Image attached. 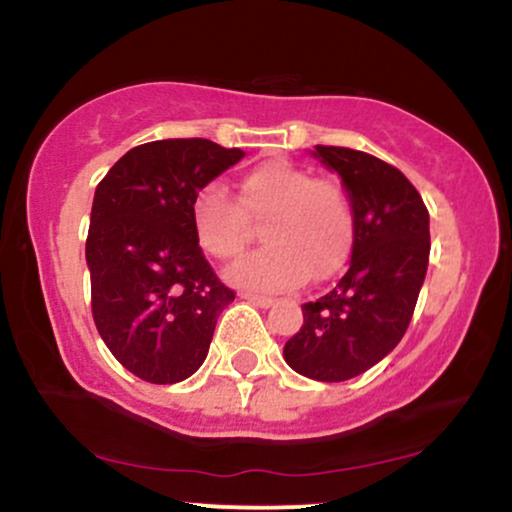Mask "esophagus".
I'll return each instance as SVG.
<instances>
[{"mask_svg": "<svg viewBox=\"0 0 512 512\" xmlns=\"http://www.w3.org/2000/svg\"><path fill=\"white\" fill-rule=\"evenodd\" d=\"M240 296H243L245 301H248V303L257 305V308H272V305L276 303L274 298H269V296H260V293H250V291L240 293Z\"/></svg>", "mask_w": 512, "mask_h": 512, "instance_id": "obj_1", "label": "esophagus"}]
</instances>
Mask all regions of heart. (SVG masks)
<instances>
[{
  "mask_svg": "<svg viewBox=\"0 0 512 512\" xmlns=\"http://www.w3.org/2000/svg\"><path fill=\"white\" fill-rule=\"evenodd\" d=\"M192 231L207 255L236 260L248 245L252 223H262V250L243 257L228 279L248 289L279 291L337 274L356 238L354 204L339 182L310 168L267 161L238 180V195L219 185L192 199Z\"/></svg>",
  "mask_w": 512,
  "mask_h": 512,
  "instance_id": "heart-1",
  "label": "heart"
}]
</instances>
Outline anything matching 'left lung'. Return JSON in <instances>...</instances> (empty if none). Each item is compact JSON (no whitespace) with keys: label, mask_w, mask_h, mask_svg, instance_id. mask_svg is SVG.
Masks as SVG:
<instances>
[{"label":"left lung","mask_w":512,"mask_h":512,"mask_svg":"<svg viewBox=\"0 0 512 512\" xmlns=\"http://www.w3.org/2000/svg\"><path fill=\"white\" fill-rule=\"evenodd\" d=\"M342 175L356 238L339 284L303 305V325L284 346L286 363L320 383H342L383 361L407 332L426 279L428 209L402 170L344 146H315Z\"/></svg>","instance_id":"8db88e82"}]
</instances>
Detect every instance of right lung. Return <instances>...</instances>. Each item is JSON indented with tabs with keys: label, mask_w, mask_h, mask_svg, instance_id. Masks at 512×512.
<instances>
[{
	"label": "right lung",
	"mask_w": 512,
	"mask_h": 512,
	"mask_svg": "<svg viewBox=\"0 0 512 512\" xmlns=\"http://www.w3.org/2000/svg\"><path fill=\"white\" fill-rule=\"evenodd\" d=\"M243 156L209 139H163L129 149L98 182L86 238L93 322L146 383L190 378L236 298L199 248L190 209Z\"/></svg>",
	"instance_id": "add662e5"
}]
</instances>
